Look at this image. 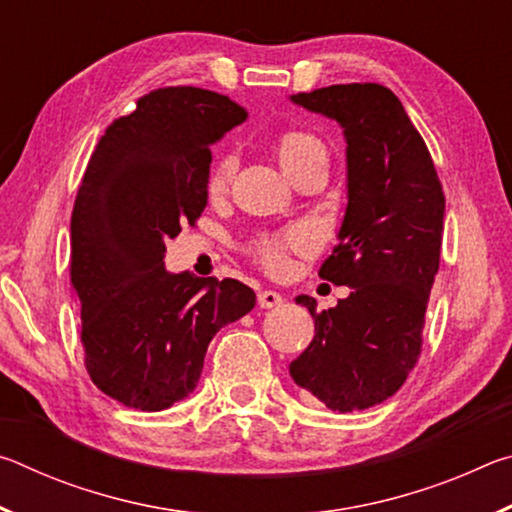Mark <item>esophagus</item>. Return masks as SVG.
Returning <instances> with one entry per match:
<instances>
[{"instance_id": "34e87169", "label": "esophagus", "mask_w": 512, "mask_h": 512, "mask_svg": "<svg viewBox=\"0 0 512 512\" xmlns=\"http://www.w3.org/2000/svg\"><path fill=\"white\" fill-rule=\"evenodd\" d=\"M284 302V298L280 296V293L277 291H271V289H266V291H259V296H257V305L262 307V309H273V307H280Z\"/></svg>"}]
</instances>
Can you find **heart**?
Returning a JSON list of instances; mask_svg holds the SVG:
<instances>
[{"instance_id":"obj_1","label":"heart","mask_w":512,"mask_h":512,"mask_svg":"<svg viewBox=\"0 0 512 512\" xmlns=\"http://www.w3.org/2000/svg\"><path fill=\"white\" fill-rule=\"evenodd\" d=\"M277 158L284 171L293 176L300 167L314 158H327L325 144L309 131H287L277 137L275 142ZM237 169V155L228 151L212 164L210 178H207V192L212 196L223 194L228 189L232 173ZM318 244L316 232L307 225H293V228L280 232H264L253 244H250V255L255 257L257 264H262L268 273L280 275L289 268L293 253H309Z\"/></svg>"}]
</instances>
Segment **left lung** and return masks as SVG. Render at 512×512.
<instances>
[{"label":"left lung","mask_w":512,"mask_h":512,"mask_svg":"<svg viewBox=\"0 0 512 512\" xmlns=\"http://www.w3.org/2000/svg\"><path fill=\"white\" fill-rule=\"evenodd\" d=\"M291 99L343 126L348 210L318 275L352 293L325 311L298 296L316 336L289 372L327 409H370L400 391L422 352L443 244V185L418 128L384 85H329Z\"/></svg>","instance_id":"obj_1"}]
</instances>
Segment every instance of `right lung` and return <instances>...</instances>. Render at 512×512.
I'll list each match as a JSON object with an SVG mask.
<instances>
[{"instance_id":"right-lung-1","label":"right lung","mask_w":512,"mask_h":512,"mask_svg":"<svg viewBox=\"0 0 512 512\" xmlns=\"http://www.w3.org/2000/svg\"><path fill=\"white\" fill-rule=\"evenodd\" d=\"M246 119L225 94L169 85L106 128L72 212V284L85 368L99 391L162 411L194 391L207 345L255 307L239 280L171 275L167 241L207 205L214 144Z\"/></svg>"}]
</instances>
